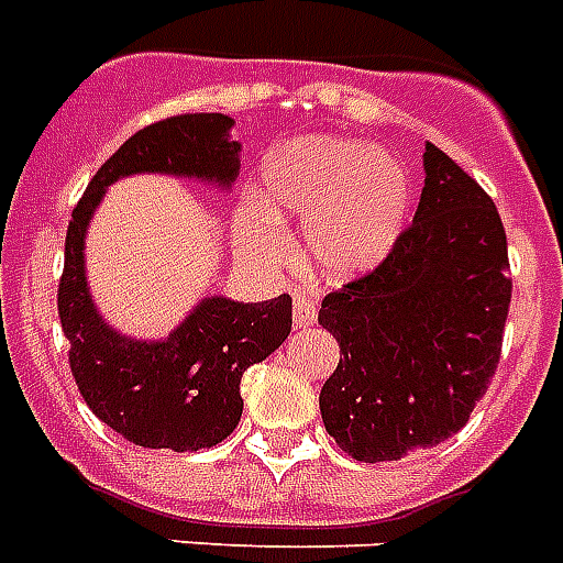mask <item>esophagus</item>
<instances>
[{
  "label": "esophagus",
  "instance_id": "34e87169",
  "mask_svg": "<svg viewBox=\"0 0 563 563\" xmlns=\"http://www.w3.org/2000/svg\"><path fill=\"white\" fill-rule=\"evenodd\" d=\"M314 317H317V308L311 299L308 297L294 299V323H297V327H302V329L311 327V323H314Z\"/></svg>",
  "mask_w": 563,
  "mask_h": 563
}]
</instances>
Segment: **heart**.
I'll return each mask as SVG.
<instances>
[{
	"instance_id": "1",
	"label": "heart",
	"mask_w": 563,
	"mask_h": 563,
	"mask_svg": "<svg viewBox=\"0 0 563 563\" xmlns=\"http://www.w3.org/2000/svg\"><path fill=\"white\" fill-rule=\"evenodd\" d=\"M264 201L236 207V246L252 261L285 255L278 219L302 225L306 255L329 282H353L383 264L404 234L412 180L407 166L371 142L306 136L278 142L261 168Z\"/></svg>"
}]
</instances>
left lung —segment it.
Masks as SVG:
<instances>
[{
	"instance_id": "8db88e82",
	"label": "left lung",
	"mask_w": 563,
	"mask_h": 563,
	"mask_svg": "<svg viewBox=\"0 0 563 563\" xmlns=\"http://www.w3.org/2000/svg\"><path fill=\"white\" fill-rule=\"evenodd\" d=\"M507 306L496 205L427 142L412 225L374 273L329 294L317 314L341 346L320 388L329 437L362 463L454 437L496 374Z\"/></svg>"
}]
</instances>
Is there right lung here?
Wrapping results in <instances>:
<instances>
[{
    "label": "right lung",
    "instance_id": "add662e5",
    "mask_svg": "<svg viewBox=\"0 0 563 563\" xmlns=\"http://www.w3.org/2000/svg\"><path fill=\"white\" fill-rule=\"evenodd\" d=\"M222 112L166 118L130 136L91 177L67 225L58 317L70 371L88 409L142 448L201 451L231 437L243 416L240 379L290 335V297L234 302L201 297L166 338L124 335L100 314L86 273V234L106 189L121 177L168 175L231 189L243 145Z\"/></svg>",
    "mask_w": 563,
    "mask_h": 563
}]
</instances>
